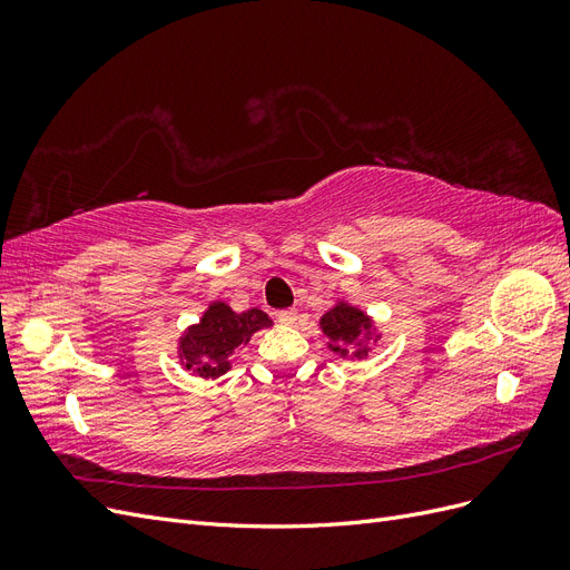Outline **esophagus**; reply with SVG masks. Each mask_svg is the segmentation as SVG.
<instances>
[{
	"mask_svg": "<svg viewBox=\"0 0 570 570\" xmlns=\"http://www.w3.org/2000/svg\"><path fill=\"white\" fill-rule=\"evenodd\" d=\"M278 321H281L283 325H295V323L299 321V314L295 312V308H287V312H281V314H278Z\"/></svg>",
	"mask_w": 570,
	"mask_h": 570,
	"instance_id": "esophagus-1",
	"label": "esophagus"
}]
</instances>
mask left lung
<instances>
[{"instance_id":"8db88e82","label":"left lung","mask_w":570,"mask_h":570,"mask_svg":"<svg viewBox=\"0 0 570 570\" xmlns=\"http://www.w3.org/2000/svg\"><path fill=\"white\" fill-rule=\"evenodd\" d=\"M321 327L325 337L331 340V350L340 352L342 356L347 352L356 350V356H364L368 352V347L361 342V335H364L371 321L358 312L354 306L347 304H337L335 308H331L323 318H321Z\"/></svg>"}]
</instances>
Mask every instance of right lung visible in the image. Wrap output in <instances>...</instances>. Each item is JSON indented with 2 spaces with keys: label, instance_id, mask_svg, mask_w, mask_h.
<instances>
[{
  "label": "right lung",
  "instance_id": "1",
  "mask_svg": "<svg viewBox=\"0 0 570 570\" xmlns=\"http://www.w3.org/2000/svg\"><path fill=\"white\" fill-rule=\"evenodd\" d=\"M268 325L271 318L262 308L235 314L230 306L214 302L204 318L189 327L180 340L183 366L202 377H218L230 368V354L247 344L256 331Z\"/></svg>",
  "mask_w": 570,
  "mask_h": 570
}]
</instances>
